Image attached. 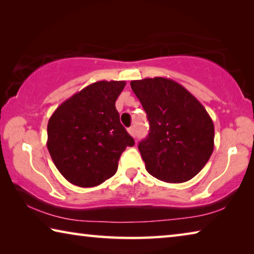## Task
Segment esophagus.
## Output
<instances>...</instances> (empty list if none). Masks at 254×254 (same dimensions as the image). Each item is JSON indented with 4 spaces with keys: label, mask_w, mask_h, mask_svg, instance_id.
Instances as JSON below:
<instances>
[{
    "label": "esophagus",
    "mask_w": 254,
    "mask_h": 254,
    "mask_svg": "<svg viewBox=\"0 0 254 254\" xmlns=\"http://www.w3.org/2000/svg\"><path fill=\"white\" fill-rule=\"evenodd\" d=\"M127 132H128V134H130L131 136H135V130H134V127L127 128Z\"/></svg>",
    "instance_id": "obj_1"
}]
</instances>
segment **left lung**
Listing matches in <instances>:
<instances>
[{
    "label": "left lung",
    "mask_w": 254,
    "mask_h": 254,
    "mask_svg": "<svg viewBox=\"0 0 254 254\" xmlns=\"http://www.w3.org/2000/svg\"><path fill=\"white\" fill-rule=\"evenodd\" d=\"M130 85L150 124L148 136L137 145L145 169L166 183L194 178L214 150V124L207 111L173 79L154 77Z\"/></svg>",
    "instance_id": "obj_1"
}]
</instances>
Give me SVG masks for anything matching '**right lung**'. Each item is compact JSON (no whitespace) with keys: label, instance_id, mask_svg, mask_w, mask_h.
I'll return each instance as SVG.
<instances>
[{"label":"right lung","instance_id":"right-lung-1","mask_svg":"<svg viewBox=\"0 0 254 254\" xmlns=\"http://www.w3.org/2000/svg\"><path fill=\"white\" fill-rule=\"evenodd\" d=\"M124 80H101L62 103L48 122V147L59 173L79 187L111 178L119 159L134 140L120 122L115 102Z\"/></svg>","mask_w":254,"mask_h":254}]
</instances>
